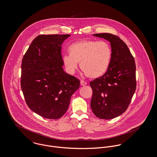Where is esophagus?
I'll return each instance as SVG.
<instances>
[{"instance_id": "1", "label": "esophagus", "mask_w": 157, "mask_h": 157, "mask_svg": "<svg viewBox=\"0 0 157 157\" xmlns=\"http://www.w3.org/2000/svg\"><path fill=\"white\" fill-rule=\"evenodd\" d=\"M80 83H81V85H82V86H85V85H86L87 84V83L84 81V80H81V82H80Z\"/></svg>"}]
</instances>
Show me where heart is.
Returning a JSON list of instances; mask_svg holds the SVG:
<instances>
[{
    "mask_svg": "<svg viewBox=\"0 0 157 157\" xmlns=\"http://www.w3.org/2000/svg\"><path fill=\"white\" fill-rule=\"evenodd\" d=\"M69 51L70 54L64 55L63 61L69 73L75 72L78 63L89 78H98L107 72L112 54L108 42L86 39L73 43Z\"/></svg>",
    "mask_w": 157,
    "mask_h": 157,
    "instance_id": "1",
    "label": "heart"
}]
</instances>
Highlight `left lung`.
Instances as JSON below:
<instances>
[{
    "mask_svg": "<svg viewBox=\"0 0 157 157\" xmlns=\"http://www.w3.org/2000/svg\"><path fill=\"white\" fill-rule=\"evenodd\" d=\"M93 36L108 40L112 54L107 72L90 82L91 108L97 117L110 120L122 114L131 102L136 88L135 61L119 37L106 33Z\"/></svg>",
    "mask_w": 157,
    "mask_h": 157,
    "instance_id": "1",
    "label": "left lung"
}]
</instances>
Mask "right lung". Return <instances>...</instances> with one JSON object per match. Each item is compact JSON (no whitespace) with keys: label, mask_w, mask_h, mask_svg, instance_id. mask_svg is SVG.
<instances>
[{"label":"right lung","mask_w":157,"mask_h":157,"mask_svg":"<svg viewBox=\"0 0 157 157\" xmlns=\"http://www.w3.org/2000/svg\"><path fill=\"white\" fill-rule=\"evenodd\" d=\"M70 35H42L32 41L21 64L25 102L42 117L57 120L66 112L80 81L62 67L61 45Z\"/></svg>","instance_id":"obj_1"}]
</instances>
